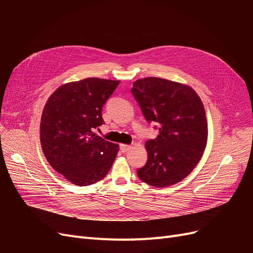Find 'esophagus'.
Wrapping results in <instances>:
<instances>
[{"mask_svg":"<svg viewBox=\"0 0 253 253\" xmlns=\"http://www.w3.org/2000/svg\"><path fill=\"white\" fill-rule=\"evenodd\" d=\"M130 149H131V145H128V144H121V145H120V150H121L122 153L128 152Z\"/></svg>","mask_w":253,"mask_h":253,"instance_id":"obj_1","label":"esophagus"}]
</instances>
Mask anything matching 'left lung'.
Instances as JSON below:
<instances>
[{"label":"left lung","instance_id":"obj_1","mask_svg":"<svg viewBox=\"0 0 253 253\" xmlns=\"http://www.w3.org/2000/svg\"><path fill=\"white\" fill-rule=\"evenodd\" d=\"M131 93L145 120L159 130L155 139L145 142L148 161L137 169V176L157 188L179 182L206 147L207 121L200 97L190 86L155 77L137 80Z\"/></svg>","mask_w":253,"mask_h":253}]
</instances>
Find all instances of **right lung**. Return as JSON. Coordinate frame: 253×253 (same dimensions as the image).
<instances>
[{"mask_svg":"<svg viewBox=\"0 0 253 253\" xmlns=\"http://www.w3.org/2000/svg\"><path fill=\"white\" fill-rule=\"evenodd\" d=\"M120 81L87 78L57 88L43 110L40 139L52 168L74 184L101 180L118 154V144L93 130L101 126L102 106Z\"/></svg>","mask_w":253,"mask_h":253,"instance_id":"1","label":"right lung"}]
</instances>
